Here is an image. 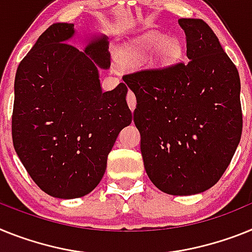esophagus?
Wrapping results in <instances>:
<instances>
[{
  "instance_id": "obj_1",
  "label": "esophagus",
  "mask_w": 252,
  "mask_h": 252,
  "mask_svg": "<svg viewBox=\"0 0 252 252\" xmlns=\"http://www.w3.org/2000/svg\"><path fill=\"white\" fill-rule=\"evenodd\" d=\"M126 101H128V105L129 108H130V110H134L135 109V104H137V100H135V96L134 94L132 93V91H129L128 93V97H126Z\"/></svg>"
}]
</instances>
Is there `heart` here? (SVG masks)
Wrapping results in <instances>:
<instances>
[{"label": "heart", "mask_w": 252, "mask_h": 252, "mask_svg": "<svg viewBox=\"0 0 252 252\" xmlns=\"http://www.w3.org/2000/svg\"><path fill=\"white\" fill-rule=\"evenodd\" d=\"M153 50H156L152 64L158 68L171 67L183 56V44L178 38L165 35L158 32H147L138 38L128 41L119 52L120 62L133 63L143 60Z\"/></svg>", "instance_id": "obj_1"}]
</instances>
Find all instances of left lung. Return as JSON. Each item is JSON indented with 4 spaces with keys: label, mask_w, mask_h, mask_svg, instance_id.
Here are the masks:
<instances>
[{
    "label": "left lung",
    "mask_w": 252,
    "mask_h": 252,
    "mask_svg": "<svg viewBox=\"0 0 252 252\" xmlns=\"http://www.w3.org/2000/svg\"><path fill=\"white\" fill-rule=\"evenodd\" d=\"M187 63L126 74L137 97L134 124L150 180L171 195L199 194L217 184L242 133L241 82L213 30L180 19Z\"/></svg>",
    "instance_id": "obj_1"
}]
</instances>
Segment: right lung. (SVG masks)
I'll use <instances>...</instances> for the list:
<instances>
[{"mask_svg": "<svg viewBox=\"0 0 252 252\" xmlns=\"http://www.w3.org/2000/svg\"><path fill=\"white\" fill-rule=\"evenodd\" d=\"M73 35V24L50 25L15 77V151L34 183L60 199L97 187L118 134L133 118L126 85L106 93L100 86L99 67H110L106 38L81 52L67 43Z\"/></svg>", "mask_w": 252, "mask_h": 252, "instance_id": "add662e5", "label": "right lung"}]
</instances>
